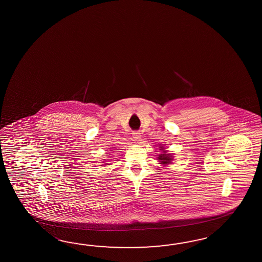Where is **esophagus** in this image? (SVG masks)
<instances>
[{
  "label": "esophagus",
  "mask_w": 262,
  "mask_h": 262,
  "mask_svg": "<svg viewBox=\"0 0 262 262\" xmlns=\"http://www.w3.org/2000/svg\"><path fill=\"white\" fill-rule=\"evenodd\" d=\"M132 136H133V139L135 141H139V139L141 138V135H140L139 131H135V132H133Z\"/></svg>",
  "instance_id": "obj_1"
}]
</instances>
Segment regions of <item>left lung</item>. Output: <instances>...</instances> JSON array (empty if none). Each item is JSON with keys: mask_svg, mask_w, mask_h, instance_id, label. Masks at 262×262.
I'll return each instance as SVG.
<instances>
[{"mask_svg": "<svg viewBox=\"0 0 262 262\" xmlns=\"http://www.w3.org/2000/svg\"><path fill=\"white\" fill-rule=\"evenodd\" d=\"M161 150H164V149H161ZM163 151H164V150H163ZM158 159H159V160H161V164H165V165L169 164L170 161L172 160L170 155H167V154H166V151H164V154H163V155H159Z\"/></svg>", "mask_w": 262, "mask_h": 262, "instance_id": "obj_1", "label": "left lung"}]
</instances>
